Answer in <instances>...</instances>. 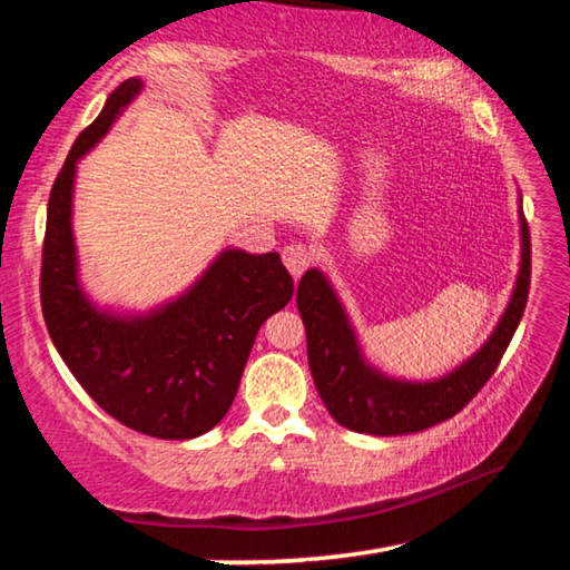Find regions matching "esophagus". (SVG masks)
<instances>
[{
    "label": "esophagus",
    "instance_id": "esophagus-1",
    "mask_svg": "<svg viewBox=\"0 0 570 570\" xmlns=\"http://www.w3.org/2000/svg\"><path fill=\"white\" fill-rule=\"evenodd\" d=\"M284 264L292 276H302L308 264H312V250H308L302 240H294V244L284 246Z\"/></svg>",
    "mask_w": 570,
    "mask_h": 570
}]
</instances>
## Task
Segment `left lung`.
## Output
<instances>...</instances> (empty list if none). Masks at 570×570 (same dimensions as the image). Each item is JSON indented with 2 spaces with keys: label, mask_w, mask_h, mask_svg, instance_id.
Returning a JSON list of instances; mask_svg holds the SVG:
<instances>
[{
  "label": "left lung",
  "mask_w": 570,
  "mask_h": 570,
  "mask_svg": "<svg viewBox=\"0 0 570 570\" xmlns=\"http://www.w3.org/2000/svg\"><path fill=\"white\" fill-rule=\"evenodd\" d=\"M523 258L503 320L480 352L455 372L435 382L390 380L364 362L360 344L334 288L322 272H306L298 282L296 306L306 326L308 370L332 417L346 430L364 435H407L450 420L475 397L508 350L525 312L530 288V230L520 210Z\"/></svg>",
  "instance_id": "8db88e82"
}]
</instances>
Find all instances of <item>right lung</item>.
Segmentation results:
<instances>
[{
    "mask_svg": "<svg viewBox=\"0 0 570 570\" xmlns=\"http://www.w3.org/2000/svg\"><path fill=\"white\" fill-rule=\"evenodd\" d=\"M140 88L138 77H130L110 92L57 173L47 204L40 298L57 352L110 417L150 438L190 440L224 420L256 334L292 302L294 278L278 254L228 248L186 294L146 316H115L92 306L77 282L75 166Z\"/></svg>",
    "mask_w": 570,
    "mask_h": 570,
    "instance_id": "add662e5",
    "label": "right lung"
}]
</instances>
